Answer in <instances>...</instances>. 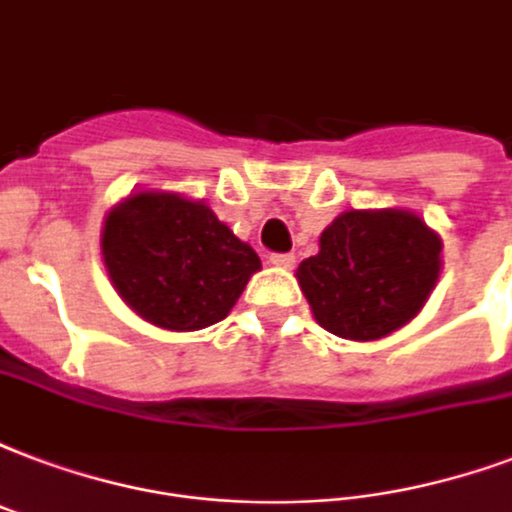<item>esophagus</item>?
<instances>
[{
  "mask_svg": "<svg viewBox=\"0 0 512 512\" xmlns=\"http://www.w3.org/2000/svg\"><path fill=\"white\" fill-rule=\"evenodd\" d=\"M270 264H275L280 270H291V267L297 264V256H294V253H272Z\"/></svg>",
  "mask_w": 512,
  "mask_h": 512,
  "instance_id": "1",
  "label": "esophagus"
}]
</instances>
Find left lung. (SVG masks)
Returning <instances> with one entry per match:
<instances>
[{
	"mask_svg": "<svg viewBox=\"0 0 512 512\" xmlns=\"http://www.w3.org/2000/svg\"><path fill=\"white\" fill-rule=\"evenodd\" d=\"M437 275L440 237L405 210L343 213L297 270L315 321L345 340H378L405 326Z\"/></svg>",
	"mask_w": 512,
	"mask_h": 512,
	"instance_id": "1",
	"label": "left lung"
}]
</instances>
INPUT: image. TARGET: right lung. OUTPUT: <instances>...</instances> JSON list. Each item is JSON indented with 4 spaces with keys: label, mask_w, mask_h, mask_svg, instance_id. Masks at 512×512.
Returning a JSON list of instances; mask_svg holds the SVG:
<instances>
[{
    "label": "right lung",
    "mask_w": 512,
    "mask_h": 512,
    "mask_svg": "<svg viewBox=\"0 0 512 512\" xmlns=\"http://www.w3.org/2000/svg\"><path fill=\"white\" fill-rule=\"evenodd\" d=\"M102 256L115 291L145 321L194 332L224 321L261 261L202 202L132 194L107 215Z\"/></svg>",
    "instance_id": "right-lung-1"
}]
</instances>
